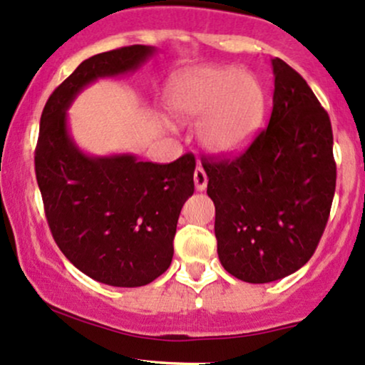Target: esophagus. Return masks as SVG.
I'll return each instance as SVG.
<instances>
[{"label": "esophagus", "instance_id": "esophagus-1", "mask_svg": "<svg viewBox=\"0 0 365 365\" xmlns=\"http://www.w3.org/2000/svg\"><path fill=\"white\" fill-rule=\"evenodd\" d=\"M195 186L197 191H205L206 186H208V178H206L205 169L201 165H197L195 169Z\"/></svg>", "mask_w": 365, "mask_h": 365}]
</instances>
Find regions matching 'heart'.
I'll return each instance as SVG.
<instances>
[{"label":"heart","instance_id":"heart-1","mask_svg":"<svg viewBox=\"0 0 365 365\" xmlns=\"http://www.w3.org/2000/svg\"><path fill=\"white\" fill-rule=\"evenodd\" d=\"M169 106L178 120L201 121V143L213 154L227 155L254 137L265 111V91L250 73L201 67L175 79Z\"/></svg>","mask_w":365,"mask_h":365}]
</instances>
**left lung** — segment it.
<instances>
[{
    "label": "left lung",
    "mask_w": 365,
    "mask_h": 365,
    "mask_svg": "<svg viewBox=\"0 0 365 365\" xmlns=\"http://www.w3.org/2000/svg\"><path fill=\"white\" fill-rule=\"evenodd\" d=\"M269 125L235 159H206L215 235L225 271L252 284L296 272L312 259L335 195L330 116L312 88L272 58Z\"/></svg>",
    "instance_id": "8db88e82"
}]
</instances>
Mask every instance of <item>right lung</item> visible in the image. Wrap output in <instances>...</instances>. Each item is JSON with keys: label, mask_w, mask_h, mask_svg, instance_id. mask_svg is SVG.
<instances>
[{"label": "right lung", "mask_w": 365, "mask_h": 365, "mask_svg": "<svg viewBox=\"0 0 365 365\" xmlns=\"http://www.w3.org/2000/svg\"><path fill=\"white\" fill-rule=\"evenodd\" d=\"M154 53L150 45H130L86 58L40 116L35 174L52 237L81 272L108 286H145L168 271L179 213L195 192L196 160L88 155L71 137L67 110L88 84L133 73Z\"/></svg>", "instance_id": "right-lung-1"}]
</instances>
